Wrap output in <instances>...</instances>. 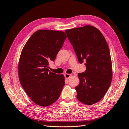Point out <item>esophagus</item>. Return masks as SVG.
Instances as JSON below:
<instances>
[{
  "instance_id": "34e87169",
  "label": "esophagus",
  "mask_w": 129,
  "mask_h": 129,
  "mask_svg": "<svg viewBox=\"0 0 129 129\" xmlns=\"http://www.w3.org/2000/svg\"><path fill=\"white\" fill-rule=\"evenodd\" d=\"M71 74H65L64 75V77L66 79H69V78H70L71 77Z\"/></svg>"
}]
</instances>
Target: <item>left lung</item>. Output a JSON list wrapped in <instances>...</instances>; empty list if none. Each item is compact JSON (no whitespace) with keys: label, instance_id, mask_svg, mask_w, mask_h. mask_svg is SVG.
Masks as SVG:
<instances>
[{"label":"left lung","instance_id":"1","mask_svg":"<svg viewBox=\"0 0 129 129\" xmlns=\"http://www.w3.org/2000/svg\"><path fill=\"white\" fill-rule=\"evenodd\" d=\"M65 33L79 62L85 61L86 70L78 74L80 84L75 87L77 98L85 105L96 104L107 93L112 78L107 43L101 31L92 25L67 29Z\"/></svg>","mask_w":129,"mask_h":129}]
</instances>
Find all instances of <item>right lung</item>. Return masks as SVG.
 Instances as JSON below:
<instances>
[{
    "label": "right lung",
    "instance_id": "obj_1",
    "mask_svg": "<svg viewBox=\"0 0 129 129\" xmlns=\"http://www.w3.org/2000/svg\"><path fill=\"white\" fill-rule=\"evenodd\" d=\"M66 38L63 31L39 30L22 49L18 62L19 82L28 96L40 106H48L57 101L65 85L64 75L53 73L48 68Z\"/></svg>",
    "mask_w": 129,
    "mask_h": 129
}]
</instances>
